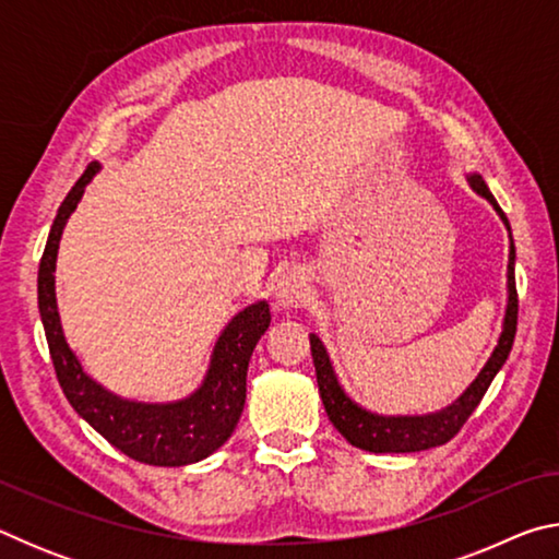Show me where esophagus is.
<instances>
[{"instance_id":"1","label":"esophagus","mask_w":559,"mask_h":559,"mask_svg":"<svg viewBox=\"0 0 559 559\" xmlns=\"http://www.w3.org/2000/svg\"><path fill=\"white\" fill-rule=\"evenodd\" d=\"M308 290H310V286H308L306 271H300V269L283 271L276 281V286H273V306H276L278 310L298 308L306 302Z\"/></svg>"}]
</instances>
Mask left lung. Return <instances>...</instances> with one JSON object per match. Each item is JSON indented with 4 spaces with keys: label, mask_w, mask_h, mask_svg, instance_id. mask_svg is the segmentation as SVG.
Here are the masks:
<instances>
[{
    "label": "left lung",
    "mask_w": 559,
    "mask_h": 559,
    "mask_svg": "<svg viewBox=\"0 0 559 559\" xmlns=\"http://www.w3.org/2000/svg\"><path fill=\"white\" fill-rule=\"evenodd\" d=\"M468 187L478 197L493 206L500 222L506 224L510 236V253H508V300H506V316L503 325H500L498 343L493 353L486 359V365L480 367L466 390H463L451 404L441 406L437 412L427 414H377L370 412L367 406L357 404L353 396L345 392V386L340 384L337 372L333 367V359L328 355V347L323 345L316 333H310V353H313L316 377H318V390L320 400L328 412V419L333 421V427L343 433V437L353 443V447L370 451V453H414V451H427L441 443L451 441L456 437L459 429L466 424L473 409L484 400L490 382L496 380V374L503 370L506 359L513 349L515 340V325H518V293H515V243L513 234H510L508 216L500 210L496 197L490 194L488 185L478 173L466 175Z\"/></svg>",
    "instance_id": "8db88e82"
}]
</instances>
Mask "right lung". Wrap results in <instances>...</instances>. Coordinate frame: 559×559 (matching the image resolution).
Returning <instances> with one entry per match:
<instances>
[{
    "label": "right lung",
    "instance_id": "obj_1",
    "mask_svg": "<svg viewBox=\"0 0 559 559\" xmlns=\"http://www.w3.org/2000/svg\"><path fill=\"white\" fill-rule=\"evenodd\" d=\"M98 173L100 163H91L73 185L59 206L39 263V313L53 370L75 414L126 456L150 466H189L222 449L241 419L249 359L271 325L269 302H251L224 325L212 347L204 380L182 400L138 402L93 380L63 335L53 273L66 222Z\"/></svg>",
    "mask_w": 559,
    "mask_h": 559
}]
</instances>
